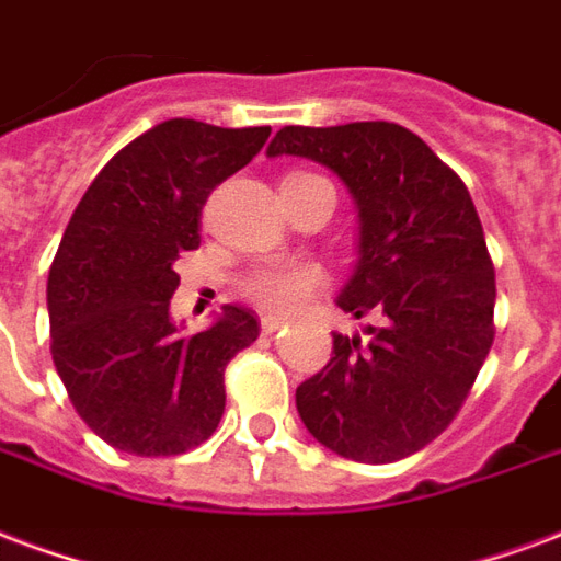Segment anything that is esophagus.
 <instances>
[{
	"label": "esophagus",
	"mask_w": 561,
	"mask_h": 561,
	"mask_svg": "<svg viewBox=\"0 0 561 561\" xmlns=\"http://www.w3.org/2000/svg\"><path fill=\"white\" fill-rule=\"evenodd\" d=\"M282 327H288V318H282V314H261V333L273 335Z\"/></svg>",
	"instance_id": "34e87169"
}]
</instances>
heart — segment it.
Wrapping results in <instances>:
<instances>
[{"label": "heart", "instance_id": "heart-1", "mask_svg": "<svg viewBox=\"0 0 561 561\" xmlns=\"http://www.w3.org/2000/svg\"><path fill=\"white\" fill-rule=\"evenodd\" d=\"M321 285V270L306 261H285L259 267L243 285L247 297L270 309H297Z\"/></svg>", "mask_w": 561, "mask_h": 561}]
</instances>
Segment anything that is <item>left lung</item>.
<instances>
[{
  "label": "left lung",
  "mask_w": 561,
  "mask_h": 561,
  "mask_svg": "<svg viewBox=\"0 0 561 561\" xmlns=\"http://www.w3.org/2000/svg\"><path fill=\"white\" fill-rule=\"evenodd\" d=\"M270 157L333 169L359 210V261L339 294L368 339L333 333V356L297 386L321 446L359 463L425 449L458 416L493 344L496 279L470 190L408 127H282Z\"/></svg>",
  "instance_id": "left-lung-1"
}]
</instances>
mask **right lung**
<instances>
[{
	"label": "right lung",
	"instance_id": "1",
	"mask_svg": "<svg viewBox=\"0 0 561 561\" xmlns=\"http://www.w3.org/2000/svg\"><path fill=\"white\" fill-rule=\"evenodd\" d=\"M267 136L169 118L103 165L65 228L47 279L49 351L73 410L112 449L169 458L217 431L226 365L259 339V318L226 306L181 339L175 261L202 240L207 196Z\"/></svg>",
	"mask_w": 561,
	"mask_h": 561
}]
</instances>
